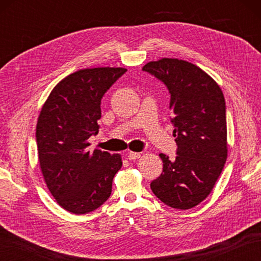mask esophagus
Here are the masks:
<instances>
[{
  "label": "esophagus",
  "instance_id": "34e87169",
  "mask_svg": "<svg viewBox=\"0 0 261 261\" xmlns=\"http://www.w3.org/2000/svg\"><path fill=\"white\" fill-rule=\"evenodd\" d=\"M140 156H141L140 152H134V151L127 152V159H130V160L138 159V158H140Z\"/></svg>",
  "mask_w": 261,
  "mask_h": 261
}]
</instances>
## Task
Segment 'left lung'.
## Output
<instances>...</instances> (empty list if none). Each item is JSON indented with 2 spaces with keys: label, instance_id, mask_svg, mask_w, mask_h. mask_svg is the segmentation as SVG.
Masks as SVG:
<instances>
[{
  "label": "left lung",
  "instance_id": "left-lung-1",
  "mask_svg": "<svg viewBox=\"0 0 261 261\" xmlns=\"http://www.w3.org/2000/svg\"><path fill=\"white\" fill-rule=\"evenodd\" d=\"M142 70L168 88L177 145L175 160L159 154L163 173L151 181V191L170 207L192 208L212 192L228 156L223 93L212 77L186 60L163 58Z\"/></svg>",
  "mask_w": 261,
  "mask_h": 261
}]
</instances>
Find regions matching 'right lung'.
Listing matches in <instances>:
<instances>
[{
  "instance_id": "obj_1",
  "label": "right lung",
  "mask_w": 261,
  "mask_h": 261,
  "mask_svg": "<svg viewBox=\"0 0 261 261\" xmlns=\"http://www.w3.org/2000/svg\"><path fill=\"white\" fill-rule=\"evenodd\" d=\"M126 71L97 67L77 70L54 87L38 118V156L48 190L74 214L98 208L110 197L114 175L122 167L119 153L88 151L97 135L101 99Z\"/></svg>"
}]
</instances>
